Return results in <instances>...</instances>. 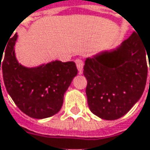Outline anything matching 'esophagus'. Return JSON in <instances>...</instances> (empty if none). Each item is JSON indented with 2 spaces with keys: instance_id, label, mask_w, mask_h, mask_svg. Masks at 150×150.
Instances as JSON below:
<instances>
[{
  "instance_id": "esophagus-1",
  "label": "esophagus",
  "mask_w": 150,
  "mask_h": 150,
  "mask_svg": "<svg viewBox=\"0 0 150 150\" xmlns=\"http://www.w3.org/2000/svg\"><path fill=\"white\" fill-rule=\"evenodd\" d=\"M75 64H76V67L78 69V71L80 73H81L82 72V69H83V66H84V62L82 61L81 59L78 58V59L75 60Z\"/></svg>"
}]
</instances>
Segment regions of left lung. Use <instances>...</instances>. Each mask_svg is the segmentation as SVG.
<instances>
[{"instance_id":"8db88e82","label":"left lung","mask_w":150,"mask_h":150,"mask_svg":"<svg viewBox=\"0 0 150 150\" xmlns=\"http://www.w3.org/2000/svg\"><path fill=\"white\" fill-rule=\"evenodd\" d=\"M137 33L133 32L115 50L85 62L88 107L103 119L115 120L125 115L144 91L149 69L146 55L149 60L150 45H145Z\"/></svg>"}]
</instances>
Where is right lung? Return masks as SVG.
I'll return each mask as SVG.
<instances>
[{"label": "right lung", "mask_w": 150, "mask_h": 150, "mask_svg": "<svg viewBox=\"0 0 150 150\" xmlns=\"http://www.w3.org/2000/svg\"><path fill=\"white\" fill-rule=\"evenodd\" d=\"M17 33L0 53V70L7 93L21 112L33 118H45L61 109L63 95L77 75L74 62H51L38 68H25L17 62L14 45ZM1 85V80H0Z\"/></svg>", "instance_id": "add662e5"}]
</instances>
